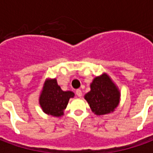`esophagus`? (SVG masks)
<instances>
[{"mask_svg": "<svg viewBox=\"0 0 153 153\" xmlns=\"http://www.w3.org/2000/svg\"><path fill=\"white\" fill-rule=\"evenodd\" d=\"M75 93H76V95L78 97H82V91L80 89H77L76 91H75Z\"/></svg>", "mask_w": 153, "mask_h": 153, "instance_id": "esophagus-1", "label": "esophagus"}]
</instances>
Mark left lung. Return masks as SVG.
I'll use <instances>...</instances> for the list:
<instances>
[{
    "mask_svg": "<svg viewBox=\"0 0 153 153\" xmlns=\"http://www.w3.org/2000/svg\"><path fill=\"white\" fill-rule=\"evenodd\" d=\"M91 90L84 98L94 114L102 115L115 111L120 102L118 88L106 74L96 77L90 85Z\"/></svg>",
    "mask_w": 153,
    "mask_h": 153,
    "instance_id": "left-lung-1",
    "label": "left lung"
}]
</instances>
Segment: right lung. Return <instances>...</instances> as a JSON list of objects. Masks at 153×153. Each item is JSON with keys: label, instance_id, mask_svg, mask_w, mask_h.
I'll use <instances>...</instances> for the list:
<instances>
[{"label": "right lung", "instance_id": "1", "mask_svg": "<svg viewBox=\"0 0 153 153\" xmlns=\"http://www.w3.org/2000/svg\"><path fill=\"white\" fill-rule=\"evenodd\" d=\"M74 96V93L71 91L61 90L56 79H47L39 97V104L46 114L59 117L64 115L69 100Z\"/></svg>", "mask_w": 153, "mask_h": 153}]
</instances>
